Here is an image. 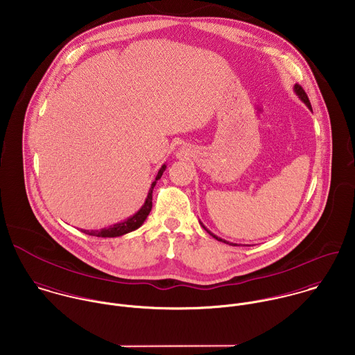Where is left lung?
Instances as JSON below:
<instances>
[{
  "label": "left lung",
  "mask_w": 355,
  "mask_h": 355,
  "mask_svg": "<svg viewBox=\"0 0 355 355\" xmlns=\"http://www.w3.org/2000/svg\"><path fill=\"white\" fill-rule=\"evenodd\" d=\"M293 91H295V94L297 95V98H299V99H300V101H302V102H303V103H304V105H306V106H307V107L311 110V103H310V101H309V98H307V95H306L304 89H303L300 85H297V84H296V85L293 87ZM201 225H202V223H201ZM202 227H204V229H205V230H207V232H208L211 236H214V238H216L218 241H222V242H225V243H230V242H227V241L222 239L220 236H215L214 233H211V232H209V230H208V229H207L204 225H202ZM230 245H234V246H236V243H230Z\"/></svg>",
  "instance_id": "obj_1"
}]
</instances>
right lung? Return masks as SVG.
Masks as SVG:
<instances>
[{
	"instance_id": "1",
	"label": "right lung",
	"mask_w": 355,
	"mask_h": 355,
	"mask_svg": "<svg viewBox=\"0 0 355 355\" xmlns=\"http://www.w3.org/2000/svg\"><path fill=\"white\" fill-rule=\"evenodd\" d=\"M165 169H166V165L164 164V165L159 168V171H158V173H157V176H155V180L151 183V187H150V190H148V194H147V198H146L144 204L141 205V208H140L135 215H132L130 218H128V219H125V220H122V222H119V223L112 225V226L105 227V229H101V230H84V229H81V232L85 233V234H88V236H103V238H107V236H109V238H113V236H123V234H128V233H130V232L137 230V229L144 223V220L147 219V216H148V214H150V211H151V208H153V190H154V187H155L157 180L162 176V173H164Z\"/></svg>"
}]
</instances>
